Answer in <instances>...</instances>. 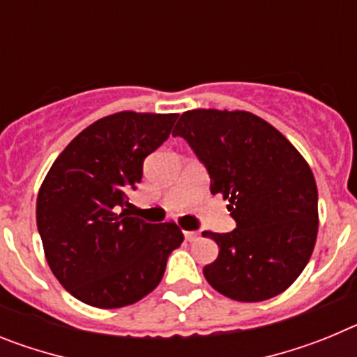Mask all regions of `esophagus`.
Masks as SVG:
<instances>
[{
	"instance_id": "esophagus-1",
	"label": "esophagus",
	"mask_w": 357,
	"mask_h": 357,
	"mask_svg": "<svg viewBox=\"0 0 357 357\" xmlns=\"http://www.w3.org/2000/svg\"><path fill=\"white\" fill-rule=\"evenodd\" d=\"M184 238L188 239V241H195V239L198 238V232L197 230H184Z\"/></svg>"
}]
</instances>
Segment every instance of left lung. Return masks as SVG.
<instances>
[{"label": "left lung", "mask_w": 357, "mask_h": 357, "mask_svg": "<svg viewBox=\"0 0 357 357\" xmlns=\"http://www.w3.org/2000/svg\"><path fill=\"white\" fill-rule=\"evenodd\" d=\"M206 164L211 193L229 202L236 229L204 230L218 257L204 268L218 293L238 302L280 295L301 275L318 234V191L301 151L247 110L195 109L173 128Z\"/></svg>", "instance_id": "1"}]
</instances>
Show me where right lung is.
<instances>
[{
  "label": "right lung",
  "instance_id": "obj_1",
  "mask_svg": "<svg viewBox=\"0 0 357 357\" xmlns=\"http://www.w3.org/2000/svg\"><path fill=\"white\" fill-rule=\"evenodd\" d=\"M178 114L123 110L98 119L64 148L37 195L44 255L66 291L116 309L159 286L184 234L175 222L146 223L123 209L143 162L169 137Z\"/></svg>",
  "mask_w": 357,
  "mask_h": 357
}]
</instances>
